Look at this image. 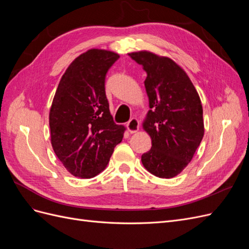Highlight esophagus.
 <instances>
[{"instance_id": "obj_1", "label": "esophagus", "mask_w": 249, "mask_h": 249, "mask_svg": "<svg viewBox=\"0 0 249 249\" xmlns=\"http://www.w3.org/2000/svg\"><path fill=\"white\" fill-rule=\"evenodd\" d=\"M126 129L131 134L136 133L139 129V122L137 118H132L130 119V122L126 124Z\"/></svg>"}]
</instances>
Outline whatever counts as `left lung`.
I'll return each instance as SVG.
<instances>
[{
    "instance_id": "obj_1",
    "label": "left lung",
    "mask_w": 249,
    "mask_h": 249,
    "mask_svg": "<svg viewBox=\"0 0 249 249\" xmlns=\"http://www.w3.org/2000/svg\"><path fill=\"white\" fill-rule=\"evenodd\" d=\"M129 55L147 73L150 110L143 129L152 138V148L141 156L142 164L156 177L173 178L192 160L205 133L199 95L171 59L145 51Z\"/></svg>"
}]
</instances>
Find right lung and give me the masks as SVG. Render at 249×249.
<instances>
[{
	"label": "right lung",
	"mask_w": 249,
	"mask_h": 249,
	"mask_svg": "<svg viewBox=\"0 0 249 249\" xmlns=\"http://www.w3.org/2000/svg\"><path fill=\"white\" fill-rule=\"evenodd\" d=\"M116 53L92 49L66 70L50 111L52 146L72 176L90 178L109 163L124 138V126L110 114L105 80L118 60Z\"/></svg>",
	"instance_id": "1"
}]
</instances>
